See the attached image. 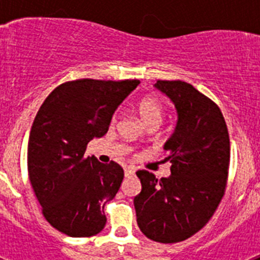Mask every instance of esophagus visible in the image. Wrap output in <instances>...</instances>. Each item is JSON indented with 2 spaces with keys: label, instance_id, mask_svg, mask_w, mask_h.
<instances>
[{
  "label": "esophagus",
  "instance_id": "obj_1",
  "mask_svg": "<svg viewBox=\"0 0 260 260\" xmlns=\"http://www.w3.org/2000/svg\"><path fill=\"white\" fill-rule=\"evenodd\" d=\"M134 169L130 167H126L125 168V177H128V176H132V174H134Z\"/></svg>",
  "mask_w": 260,
  "mask_h": 260
}]
</instances>
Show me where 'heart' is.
I'll return each instance as SVG.
<instances>
[{
    "label": "heart",
    "instance_id": "heart-1",
    "mask_svg": "<svg viewBox=\"0 0 260 260\" xmlns=\"http://www.w3.org/2000/svg\"><path fill=\"white\" fill-rule=\"evenodd\" d=\"M138 113H139L142 122L146 126L152 125V123L158 126L161 123L164 109L158 100L153 98H146L138 105ZM114 121H116V117H114Z\"/></svg>",
    "mask_w": 260,
    "mask_h": 260
}]
</instances>
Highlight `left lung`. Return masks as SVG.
<instances>
[{
  "mask_svg": "<svg viewBox=\"0 0 260 260\" xmlns=\"http://www.w3.org/2000/svg\"><path fill=\"white\" fill-rule=\"evenodd\" d=\"M174 105L177 121L164 143L171 176L157 180L138 171L142 191L134 198L137 222L150 240H187L212 217L224 195L231 144L219 107L182 80L153 84Z\"/></svg>",
  "mask_w": 260,
  "mask_h": 260,
  "instance_id": "1",
  "label": "left lung"
}]
</instances>
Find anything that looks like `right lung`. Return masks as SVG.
<instances>
[{
	"label": "right lung",
	"mask_w": 260,
	"mask_h": 260,
	"mask_svg": "<svg viewBox=\"0 0 260 260\" xmlns=\"http://www.w3.org/2000/svg\"><path fill=\"white\" fill-rule=\"evenodd\" d=\"M139 80L79 79L53 89L32 123L27 148L31 185L47 221L70 237H89L107 222L104 206L118 192L123 169L86 156L107 134L117 108Z\"/></svg>",
	"instance_id": "right-lung-1"
}]
</instances>
